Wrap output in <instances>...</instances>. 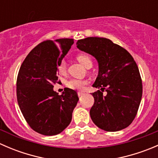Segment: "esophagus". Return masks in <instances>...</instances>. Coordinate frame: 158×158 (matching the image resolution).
Returning a JSON list of instances; mask_svg holds the SVG:
<instances>
[{
  "instance_id": "obj_1",
  "label": "esophagus",
  "mask_w": 158,
  "mask_h": 158,
  "mask_svg": "<svg viewBox=\"0 0 158 158\" xmlns=\"http://www.w3.org/2000/svg\"><path fill=\"white\" fill-rule=\"evenodd\" d=\"M82 95H84L83 92H78V95H79V96H82Z\"/></svg>"
}]
</instances>
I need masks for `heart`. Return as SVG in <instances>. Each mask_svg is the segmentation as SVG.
<instances>
[{
	"label": "heart",
	"instance_id": "obj_1",
	"mask_svg": "<svg viewBox=\"0 0 158 158\" xmlns=\"http://www.w3.org/2000/svg\"><path fill=\"white\" fill-rule=\"evenodd\" d=\"M77 60L85 67L87 65L92 64V60H91L90 56L87 54L85 53H79L78 54ZM57 69H58L60 74L64 75L66 73L67 71V64H66V60H62L59 62L58 65H57ZM88 83L87 80H82V79H72L67 82V86L69 89H74V90H82L85 87V85Z\"/></svg>",
	"mask_w": 158,
	"mask_h": 158
}]
</instances>
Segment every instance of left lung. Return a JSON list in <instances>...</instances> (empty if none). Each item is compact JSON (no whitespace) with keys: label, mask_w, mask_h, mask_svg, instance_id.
I'll return each mask as SVG.
<instances>
[{"label":"left lung","mask_w":158,"mask_h":158,"mask_svg":"<svg viewBox=\"0 0 158 158\" xmlns=\"http://www.w3.org/2000/svg\"><path fill=\"white\" fill-rule=\"evenodd\" d=\"M76 45L98 63V74L92 86L102 92L92 93L95 100L90 109L92 122L106 131L127 128L136 116L142 96V81L132 56L107 38L87 37L79 40Z\"/></svg>","instance_id":"obj_1"}]
</instances>
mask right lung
<instances>
[{"instance_id": "right-lung-1", "label": "right lung", "mask_w": 158, "mask_h": 158, "mask_svg": "<svg viewBox=\"0 0 158 158\" xmlns=\"http://www.w3.org/2000/svg\"><path fill=\"white\" fill-rule=\"evenodd\" d=\"M73 39L46 40L25 58L17 79L19 107L30 127L47 136L61 133L72 120L79 101L77 92L66 88L62 95L53 90L58 82L57 65L66 55Z\"/></svg>"}]
</instances>
